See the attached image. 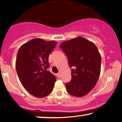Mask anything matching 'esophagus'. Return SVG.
<instances>
[{"label": "esophagus", "mask_w": 122, "mask_h": 122, "mask_svg": "<svg viewBox=\"0 0 122 122\" xmlns=\"http://www.w3.org/2000/svg\"><path fill=\"white\" fill-rule=\"evenodd\" d=\"M57 77H60V76H61V74L60 73H57Z\"/></svg>", "instance_id": "34e87169"}]
</instances>
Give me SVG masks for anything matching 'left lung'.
I'll list each match as a JSON object with an SVG mask.
<instances>
[{
  "label": "left lung",
  "instance_id": "8db88e82",
  "mask_svg": "<svg viewBox=\"0 0 122 122\" xmlns=\"http://www.w3.org/2000/svg\"><path fill=\"white\" fill-rule=\"evenodd\" d=\"M71 68V80L66 83L67 92L81 97L95 86L101 72V56L93 42L82 37L65 41L60 45Z\"/></svg>",
  "mask_w": 122,
  "mask_h": 122
}]
</instances>
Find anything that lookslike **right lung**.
<instances>
[{"instance_id":"add662e5","label":"right lung","mask_w":122,"mask_h":122,"mask_svg":"<svg viewBox=\"0 0 122 122\" xmlns=\"http://www.w3.org/2000/svg\"><path fill=\"white\" fill-rule=\"evenodd\" d=\"M56 45L54 41L34 39L18 50L15 62L18 77L24 88L36 97H44L52 92L56 77L47 69L49 55Z\"/></svg>"}]
</instances>
